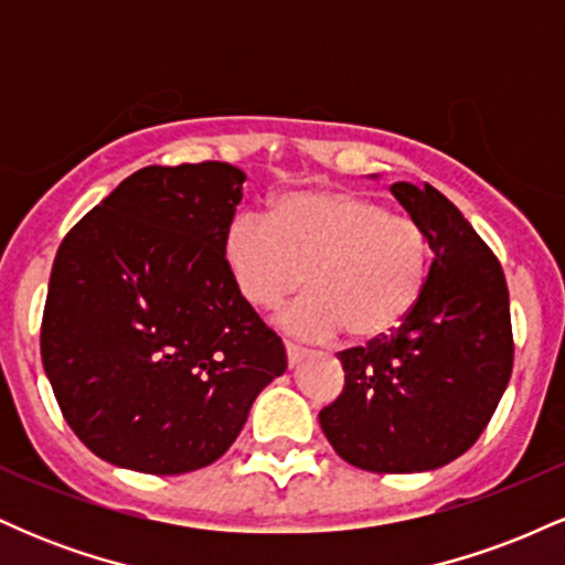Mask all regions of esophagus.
<instances>
[{
	"label": "esophagus",
	"instance_id": "1",
	"mask_svg": "<svg viewBox=\"0 0 565 565\" xmlns=\"http://www.w3.org/2000/svg\"><path fill=\"white\" fill-rule=\"evenodd\" d=\"M305 355H308V350H305L302 345H295V342H287V361H289L291 369L300 364Z\"/></svg>",
	"mask_w": 565,
	"mask_h": 565
}]
</instances>
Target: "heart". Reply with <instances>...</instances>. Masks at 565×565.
I'll return each mask as SVG.
<instances>
[{
    "label": "heart",
    "instance_id": "b5f03b06",
    "mask_svg": "<svg viewBox=\"0 0 565 565\" xmlns=\"http://www.w3.org/2000/svg\"><path fill=\"white\" fill-rule=\"evenodd\" d=\"M225 260L249 305L274 310L308 276L310 291L281 316L305 340H377L423 300L430 238L408 215L355 191L284 193L270 217L244 212L225 233Z\"/></svg>",
    "mask_w": 565,
    "mask_h": 565
}]
</instances>
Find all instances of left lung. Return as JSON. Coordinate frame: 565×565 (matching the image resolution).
I'll use <instances>...</instances> for the list:
<instances>
[{
  "instance_id": "8db88e82",
  "label": "left lung",
  "mask_w": 565,
  "mask_h": 565,
  "mask_svg": "<svg viewBox=\"0 0 565 565\" xmlns=\"http://www.w3.org/2000/svg\"><path fill=\"white\" fill-rule=\"evenodd\" d=\"M391 191L430 238L427 287L398 329L337 353L345 385L319 423L353 468L423 472L481 438L510 382L515 342L508 281L489 244L433 185Z\"/></svg>"
}]
</instances>
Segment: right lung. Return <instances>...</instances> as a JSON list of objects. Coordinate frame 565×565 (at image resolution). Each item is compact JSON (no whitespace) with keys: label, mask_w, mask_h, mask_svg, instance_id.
I'll use <instances>...</instances> for the list:
<instances>
[{"label":"right lung","mask_w":565,"mask_h":565,"mask_svg":"<svg viewBox=\"0 0 565 565\" xmlns=\"http://www.w3.org/2000/svg\"><path fill=\"white\" fill-rule=\"evenodd\" d=\"M244 180L225 161L142 167L57 246L42 364L68 427L106 462L206 468L287 372L281 337L225 260Z\"/></svg>","instance_id":"right-lung-1"}]
</instances>
